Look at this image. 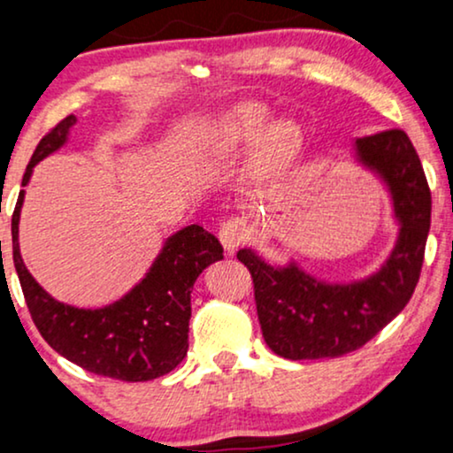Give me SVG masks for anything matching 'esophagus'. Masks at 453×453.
Wrapping results in <instances>:
<instances>
[{"label":"esophagus","instance_id":"1","mask_svg":"<svg viewBox=\"0 0 453 453\" xmlns=\"http://www.w3.org/2000/svg\"><path fill=\"white\" fill-rule=\"evenodd\" d=\"M217 236H219L223 249H226L227 253H234V250L244 242V238L249 236L247 221L241 219V217H230V219L219 223V232H217Z\"/></svg>","mask_w":453,"mask_h":453}]
</instances>
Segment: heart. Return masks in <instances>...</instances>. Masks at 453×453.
Masks as SVG:
<instances>
[{"label":"heart","instance_id":"1","mask_svg":"<svg viewBox=\"0 0 453 453\" xmlns=\"http://www.w3.org/2000/svg\"><path fill=\"white\" fill-rule=\"evenodd\" d=\"M270 113L255 103L232 107L209 128V145L219 154H236L259 139L268 127ZM259 141L250 165V181L264 185L291 165L302 147V128L293 119L274 122Z\"/></svg>","mask_w":453,"mask_h":453}]
</instances>
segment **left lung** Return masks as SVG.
I'll use <instances>...</instances> for the list:
<instances>
[{"instance_id":"1","label":"left lung","mask_w":453,"mask_h":453,"mask_svg":"<svg viewBox=\"0 0 453 453\" xmlns=\"http://www.w3.org/2000/svg\"><path fill=\"white\" fill-rule=\"evenodd\" d=\"M357 157L388 185L399 238L380 272L350 285H329L296 264L274 268L241 249L255 287L265 344L291 361L335 358L367 344L407 306L422 272L430 230V189L422 162L401 128L357 139Z\"/></svg>"}]
</instances>
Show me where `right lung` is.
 <instances>
[{"instance_id":"1","label":"right lung","mask_w":453,"mask_h":453,"mask_svg":"<svg viewBox=\"0 0 453 453\" xmlns=\"http://www.w3.org/2000/svg\"><path fill=\"white\" fill-rule=\"evenodd\" d=\"M75 116L43 134L23 174L29 183L37 162L67 141ZM25 189L12 212V257L31 319L43 340L86 372L122 382H147L173 372L188 354L192 287L206 265L223 259V247L200 226L168 238L145 279L116 303L96 310L73 308L48 296L25 268L19 249V221ZM2 250V242H0Z\"/></svg>"}]
</instances>
